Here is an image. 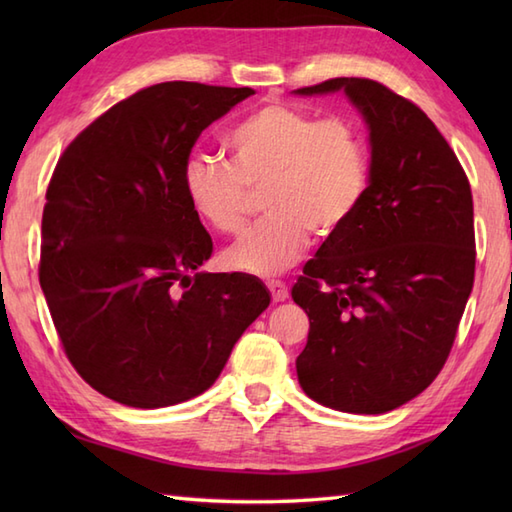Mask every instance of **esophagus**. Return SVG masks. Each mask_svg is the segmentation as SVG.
Instances as JSON below:
<instances>
[{"instance_id": "esophagus-1", "label": "esophagus", "mask_w": 512, "mask_h": 512, "mask_svg": "<svg viewBox=\"0 0 512 512\" xmlns=\"http://www.w3.org/2000/svg\"><path fill=\"white\" fill-rule=\"evenodd\" d=\"M268 290H270V295H273L275 303L288 299V286L284 284V281H268Z\"/></svg>"}]
</instances>
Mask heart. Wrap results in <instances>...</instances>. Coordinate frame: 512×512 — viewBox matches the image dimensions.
Wrapping results in <instances>:
<instances>
[{"label": "heart", "mask_w": 512, "mask_h": 512, "mask_svg": "<svg viewBox=\"0 0 512 512\" xmlns=\"http://www.w3.org/2000/svg\"><path fill=\"white\" fill-rule=\"evenodd\" d=\"M228 165L195 156L184 195L213 231L235 233L262 193L268 215L224 250V264L248 275H277L317 239L339 235L361 209L369 184L367 143L347 118H321L270 103L226 136Z\"/></svg>", "instance_id": "obj_1"}]
</instances>
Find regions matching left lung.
<instances>
[{"label":"left lung","mask_w":512,"mask_h":512,"mask_svg":"<svg viewBox=\"0 0 512 512\" xmlns=\"http://www.w3.org/2000/svg\"><path fill=\"white\" fill-rule=\"evenodd\" d=\"M343 92L367 125L361 209L325 239L292 299L310 319L299 385L336 411L387 413L447 361L473 290V195L427 114L385 85L341 76L297 96Z\"/></svg>","instance_id":"1"}]
</instances>
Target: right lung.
I'll list each match as a JSON object with an SVG mask.
<instances>
[{"label": "right lung", "instance_id": "add662e5", "mask_svg": "<svg viewBox=\"0 0 512 512\" xmlns=\"http://www.w3.org/2000/svg\"><path fill=\"white\" fill-rule=\"evenodd\" d=\"M253 94L151 85L83 129L52 173L43 297L76 372L121 405L160 409L204 394L268 308L257 277L200 270L213 242L182 182L195 140Z\"/></svg>", "mask_w": 512, "mask_h": 512}]
</instances>
